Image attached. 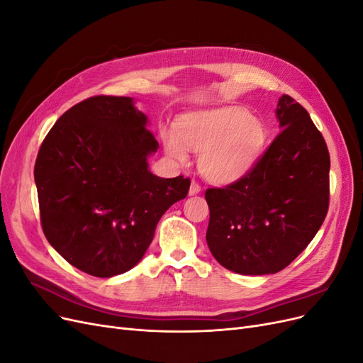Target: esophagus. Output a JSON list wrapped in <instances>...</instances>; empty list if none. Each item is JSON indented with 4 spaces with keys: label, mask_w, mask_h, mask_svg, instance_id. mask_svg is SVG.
Listing matches in <instances>:
<instances>
[{
    "label": "esophagus",
    "mask_w": 363,
    "mask_h": 363,
    "mask_svg": "<svg viewBox=\"0 0 363 363\" xmlns=\"http://www.w3.org/2000/svg\"><path fill=\"white\" fill-rule=\"evenodd\" d=\"M201 191V186H200V183L199 182H192L191 183V188H189V195H196Z\"/></svg>",
    "instance_id": "obj_1"
}]
</instances>
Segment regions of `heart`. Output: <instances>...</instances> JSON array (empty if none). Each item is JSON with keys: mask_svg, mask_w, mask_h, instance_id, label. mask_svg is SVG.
I'll use <instances>...</instances> for the list:
<instances>
[{"mask_svg": "<svg viewBox=\"0 0 363 363\" xmlns=\"http://www.w3.org/2000/svg\"><path fill=\"white\" fill-rule=\"evenodd\" d=\"M268 133L242 107H223L180 118L177 135L164 133L168 155L184 163L188 150L201 152L200 171L213 183L235 182L251 169L265 147Z\"/></svg>", "mask_w": 363, "mask_h": 363, "instance_id": "heart-1", "label": "heart"}]
</instances>
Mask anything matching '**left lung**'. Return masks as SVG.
Returning <instances> with one entry per match:
<instances>
[{
    "mask_svg": "<svg viewBox=\"0 0 363 363\" xmlns=\"http://www.w3.org/2000/svg\"><path fill=\"white\" fill-rule=\"evenodd\" d=\"M276 115L280 133L244 177L208 188V250L221 265L244 276L286 268L323 225L330 199V155L325 140L292 96Z\"/></svg>",
    "mask_w": 363,
    "mask_h": 363,
    "instance_id": "obj_1",
    "label": "left lung"
}]
</instances>
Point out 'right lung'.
Masks as SVG:
<instances>
[{
	"instance_id": "1",
	"label": "right lung",
	"mask_w": 363,
	"mask_h": 363,
	"mask_svg": "<svg viewBox=\"0 0 363 363\" xmlns=\"http://www.w3.org/2000/svg\"><path fill=\"white\" fill-rule=\"evenodd\" d=\"M159 142L130 96L96 95L51 127L35 163L43 235L95 277L127 272L145 255L162 215L191 179H160L147 157Z\"/></svg>"
}]
</instances>
